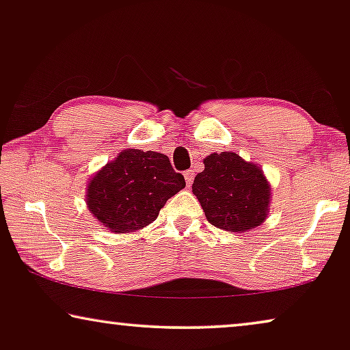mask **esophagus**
Returning <instances> with one entry per match:
<instances>
[{
    "label": "esophagus",
    "mask_w": 350,
    "mask_h": 350,
    "mask_svg": "<svg viewBox=\"0 0 350 350\" xmlns=\"http://www.w3.org/2000/svg\"><path fill=\"white\" fill-rule=\"evenodd\" d=\"M184 177H185L187 187H191V184H193V179H195V171H193V170L185 171V173H184Z\"/></svg>",
    "instance_id": "1"
}]
</instances>
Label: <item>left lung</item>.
Wrapping results in <instances>:
<instances>
[{
    "mask_svg": "<svg viewBox=\"0 0 350 350\" xmlns=\"http://www.w3.org/2000/svg\"><path fill=\"white\" fill-rule=\"evenodd\" d=\"M191 191L207 221L229 232H247L265 221L270 211V187L264 171L231 150L213 152L202 160Z\"/></svg>",
    "mask_w": 350,
    "mask_h": 350,
    "instance_id": "8db88e82",
    "label": "left lung"
}]
</instances>
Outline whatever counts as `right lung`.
I'll list each match as a JSON object with an SVG mask.
<instances>
[{
	"label": "right lung",
	"mask_w": 350,
	"mask_h": 350,
	"mask_svg": "<svg viewBox=\"0 0 350 350\" xmlns=\"http://www.w3.org/2000/svg\"><path fill=\"white\" fill-rule=\"evenodd\" d=\"M184 187V176L176 173L165 154L129 148L88 180L86 206L111 232H137Z\"/></svg>",
	"instance_id": "obj_1"
}]
</instances>
